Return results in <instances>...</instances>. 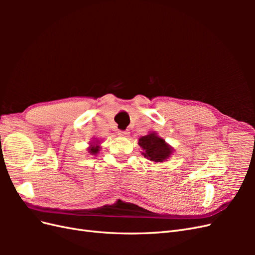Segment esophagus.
I'll return each mask as SVG.
<instances>
[{
  "instance_id": "obj_1",
  "label": "esophagus",
  "mask_w": 255,
  "mask_h": 255,
  "mask_svg": "<svg viewBox=\"0 0 255 255\" xmlns=\"http://www.w3.org/2000/svg\"><path fill=\"white\" fill-rule=\"evenodd\" d=\"M118 134L122 137H127V136L129 135V132H128V130H119Z\"/></svg>"
}]
</instances>
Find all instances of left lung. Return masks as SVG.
<instances>
[{"label":"left lung","instance_id":"left-lung-1","mask_svg":"<svg viewBox=\"0 0 255 255\" xmlns=\"http://www.w3.org/2000/svg\"><path fill=\"white\" fill-rule=\"evenodd\" d=\"M138 144L142 150L141 154L144 158L153 163H163L172 155L174 149L165 141L164 138L157 135L156 132H150L148 135L141 136Z\"/></svg>","mask_w":255,"mask_h":255}]
</instances>
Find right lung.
<instances>
[{"label": "right lung", "mask_w": 255, "mask_h": 255, "mask_svg": "<svg viewBox=\"0 0 255 255\" xmlns=\"http://www.w3.org/2000/svg\"><path fill=\"white\" fill-rule=\"evenodd\" d=\"M89 146L87 148V151L92 154V155H96L101 150V141H100L98 138H92V141H89Z\"/></svg>", "instance_id": "obj_1"}]
</instances>
